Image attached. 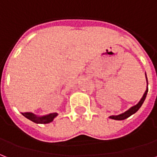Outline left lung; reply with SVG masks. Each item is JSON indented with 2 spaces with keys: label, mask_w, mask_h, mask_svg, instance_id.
Here are the masks:
<instances>
[{
  "label": "left lung",
  "mask_w": 157,
  "mask_h": 157,
  "mask_svg": "<svg viewBox=\"0 0 157 157\" xmlns=\"http://www.w3.org/2000/svg\"><path fill=\"white\" fill-rule=\"evenodd\" d=\"M148 89L146 90L145 93L143 94V98L140 100V101L136 105L133 106V107H131L129 110H128L127 111H125L124 113H123V114H120L119 115H112V116H110V119H113V120H125V119H127L128 117H129L130 115H132L133 114L136 113L138 110V109L141 107V105H143V101L145 100L146 97H147V94Z\"/></svg>",
  "instance_id": "1"
}]
</instances>
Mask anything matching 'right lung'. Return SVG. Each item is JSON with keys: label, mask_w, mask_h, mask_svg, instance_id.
I'll list each match as a JSON object with an SVG mask.
<instances>
[{"label": "right lung", "mask_w": 157, "mask_h": 157, "mask_svg": "<svg viewBox=\"0 0 157 157\" xmlns=\"http://www.w3.org/2000/svg\"><path fill=\"white\" fill-rule=\"evenodd\" d=\"M22 115L25 116L27 119L33 121V122L36 123V124H48V123L52 122V120H54V118L57 115V113H52V114H50V115L42 116V117H37L32 113L29 112L22 113Z\"/></svg>", "instance_id": "add662e5"}]
</instances>
